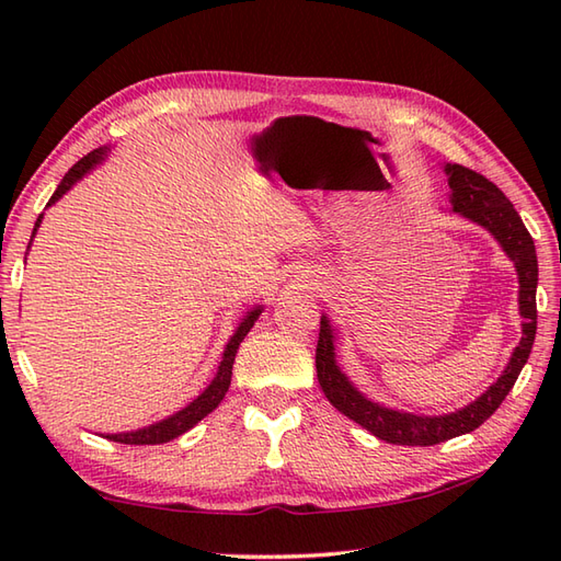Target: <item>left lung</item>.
<instances>
[{"label": "left lung", "mask_w": 561, "mask_h": 561, "mask_svg": "<svg viewBox=\"0 0 561 561\" xmlns=\"http://www.w3.org/2000/svg\"><path fill=\"white\" fill-rule=\"evenodd\" d=\"M447 183L453 190V209L461 216L471 218L473 224L483 226L495 236L502 250L512 256L518 273V311L524 317V335L518 340L512 359L504 368L497 383L490 386L481 398L467 404L459 412L445 416H416L407 412H394V409L380 407L378 402L366 400L364 394L354 388L347 376L340 371L335 364V335L328 323V317H321L319 345H317V376L323 394L340 414L350 416L362 428L374 433L376 438L392 445H412L428 447L438 445L457 435L471 433L485 419L497 412L502 400L507 398L514 388L518 374L528 362V354L536 340L538 328V309H536V288H538V256L536 244L526 230L522 216L516 214L514 204L504 197L502 190L490 183L485 175L476 173L461 163H445Z\"/></svg>", "instance_id": "left-lung-1"}]
</instances>
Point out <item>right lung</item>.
I'll return each mask as SVG.
<instances>
[{
  "label": "right lung",
  "instance_id": "1",
  "mask_svg": "<svg viewBox=\"0 0 561 561\" xmlns=\"http://www.w3.org/2000/svg\"><path fill=\"white\" fill-rule=\"evenodd\" d=\"M104 157H106V147H100V149H94V152L85 154L78 163H73V167L68 169V173L64 175V181L59 183L57 193H54L51 199L47 202V207H49V204L57 202V199H61V195H66L68 190L73 187V183L80 181V178H83L92 167H98V163ZM39 221H43V216H39L37 221H35L33 236L37 233ZM28 248H31V244H28ZM259 313H262V307L248 311V317L240 321L238 331L233 333V337L228 340V345L224 350L221 366H218L214 380L209 383V388L199 394L197 400L190 402L185 409H181V412H175L173 416L163 419L159 423H152V426L140 428V431H130V433H112V435H106V438L114 440V443H123V445H161V443H169V440L178 438V435H183L185 431L193 428L195 423H199L204 416L211 414L214 409L221 404V400L226 398L228 386H230V376H233V362H236L238 347H240V343L244 340V335L250 333V328L254 325V321L259 319Z\"/></svg>",
  "mask_w": 561,
  "mask_h": 561
}]
</instances>
